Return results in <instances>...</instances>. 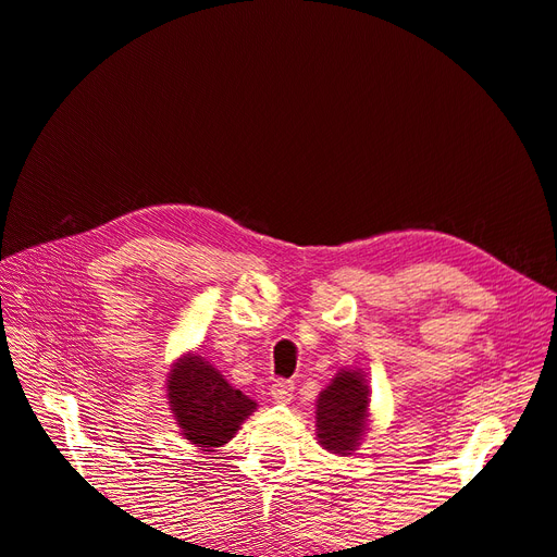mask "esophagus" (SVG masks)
I'll return each instance as SVG.
<instances>
[{"label": "esophagus", "instance_id": "obj_1", "mask_svg": "<svg viewBox=\"0 0 557 557\" xmlns=\"http://www.w3.org/2000/svg\"><path fill=\"white\" fill-rule=\"evenodd\" d=\"M295 395V383L293 381H285V379H278L272 383V399L276 404H290Z\"/></svg>", "mask_w": 557, "mask_h": 557}]
</instances>
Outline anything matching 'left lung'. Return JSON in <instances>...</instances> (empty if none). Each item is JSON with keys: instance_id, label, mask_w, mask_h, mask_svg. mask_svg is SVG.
I'll return each mask as SVG.
<instances>
[{"instance_id": "left-lung-1", "label": "left lung", "mask_w": 557, "mask_h": 557, "mask_svg": "<svg viewBox=\"0 0 557 557\" xmlns=\"http://www.w3.org/2000/svg\"><path fill=\"white\" fill-rule=\"evenodd\" d=\"M369 387L356 369H342L315 401L318 440L330 453L350 455L367 430Z\"/></svg>"}]
</instances>
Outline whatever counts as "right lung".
Listing matches in <instances>:
<instances>
[{"label": "right lung", "mask_w": 557, "mask_h": 557, "mask_svg": "<svg viewBox=\"0 0 557 557\" xmlns=\"http://www.w3.org/2000/svg\"><path fill=\"white\" fill-rule=\"evenodd\" d=\"M166 397L183 436L201 450L227 444L258 407L195 352L174 364L166 381Z\"/></svg>", "instance_id": "1"}]
</instances>
